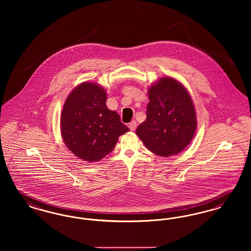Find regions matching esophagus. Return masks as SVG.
Returning a JSON list of instances; mask_svg holds the SVG:
<instances>
[{
	"label": "esophagus",
	"instance_id": "1",
	"mask_svg": "<svg viewBox=\"0 0 251 251\" xmlns=\"http://www.w3.org/2000/svg\"><path fill=\"white\" fill-rule=\"evenodd\" d=\"M136 126H137V123L135 121H132L129 124H128V127L131 131H134L136 129Z\"/></svg>",
	"mask_w": 251,
	"mask_h": 251
}]
</instances>
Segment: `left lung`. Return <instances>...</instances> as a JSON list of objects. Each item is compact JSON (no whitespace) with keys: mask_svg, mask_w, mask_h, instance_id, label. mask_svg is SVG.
<instances>
[{"mask_svg":"<svg viewBox=\"0 0 251 251\" xmlns=\"http://www.w3.org/2000/svg\"><path fill=\"white\" fill-rule=\"evenodd\" d=\"M146 120L136 130L152 153L170 157L183 151L197 129L196 109L190 93L173 77H162L148 89Z\"/></svg>","mask_w":251,"mask_h":251,"instance_id":"8db88e82","label":"left lung"}]
</instances>
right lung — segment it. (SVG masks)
I'll list each match as a JSON object with an SVG mask.
<instances>
[{
  "label": "right lung",
  "instance_id": "obj_1",
  "mask_svg": "<svg viewBox=\"0 0 251 251\" xmlns=\"http://www.w3.org/2000/svg\"><path fill=\"white\" fill-rule=\"evenodd\" d=\"M104 88L83 82L67 97L61 112L60 128L64 144L76 157L93 162L105 158L129 131L116 111L106 105Z\"/></svg>",
  "mask_w": 251,
  "mask_h": 251
}]
</instances>
